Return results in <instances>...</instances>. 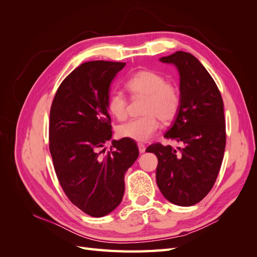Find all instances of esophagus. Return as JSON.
I'll use <instances>...</instances> for the list:
<instances>
[{
    "mask_svg": "<svg viewBox=\"0 0 257 257\" xmlns=\"http://www.w3.org/2000/svg\"><path fill=\"white\" fill-rule=\"evenodd\" d=\"M137 146H138V150L141 153H144L146 151V147H145L144 144H138Z\"/></svg>",
    "mask_w": 257,
    "mask_h": 257,
    "instance_id": "1",
    "label": "esophagus"
}]
</instances>
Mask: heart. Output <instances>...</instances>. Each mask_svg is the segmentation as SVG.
<instances>
[{"label":"heart","instance_id":"1","mask_svg":"<svg viewBox=\"0 0 257 257\" xmlns=\"http://www.w3.org/2000/svg\"><path fill=\"white\" fill-rule=\"evenodd\" d=\"M125 87L134 97H145L144 116L130 120L118 127V134L123 137L144 143L149 141L159 128V120L172 122L180 108V93L165 77L153 71H138L126 81ZM107 109L118 120L127 114V99L119 92H114L107 100Z\"/></svg>","mask_w":257,"mask_h":257}]
</instances>
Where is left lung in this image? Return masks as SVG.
Here are the masks:
<instances>
[{
	"label": "left lung",
	"instance_id": "1",
	"mask_svg": "<svg viewBox=\"0 0 257 257\" xmlns=\"http://www.w3.org/2000/svg\"><path fill=\"white\" fill-rule=\"evenodd\" d=\"M173 64L180 76V108L165 138L183 145L154 144L147 152L157 155V183L168 201L178 206H193L212 189L224 157V105L221 93L204 65L184 51L162 57Z\"/></svg>",
	"mask_w": 257,
	"mask_h": 257
}]
</instances>
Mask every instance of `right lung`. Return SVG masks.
<instances>
[{"mask_svg": "<svg viewBox=\"0 0 257 257\" xmlns=\"http://www.w3.org/2000/svg\"><path fill=\"white\" fill-rule=\"evenodd\" d=\"M125 63L91 61L62 81L50 109L49 149L59 182L72 203L100 217L123 198L124 175L137 160L134 141H112L107 109L110 84Z\"/></svg>", "mask_w": 257, "mask_h": 257, "instance_id": "add662e5", "label": "right lung"}]
</instances>
